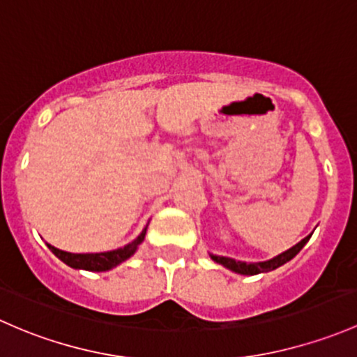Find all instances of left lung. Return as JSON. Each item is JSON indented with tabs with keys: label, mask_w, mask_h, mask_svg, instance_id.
Masks as SVG:
<instances>
[{
	"label": "left lung",
	"mask_w": 357,
	"mask_h": 357,
	"mask_svg": "<svg viewBox=\"0 0 357 357\" xmlns=\"http://www.w3.org/2000/svg\"><path fill=\"white\" fill-rule=\"evenodd\" d=\"M310 237L311 235H307V237H304L299 244H296L294 248H290L285 252H282V255H278L277 258H273L270 261H263V263H244V261H235L232 258H225V256H215V255H211V259L216 261V263L223 264V266L235 271V273H241V275L264 273V271L275 270V268L282 266V264H285L287 261L292 259L294 256H296L297 252L304 248V244L310 241Z\"/></svg>",
	"instance_id": "left-lung-1"
}]
</instances>
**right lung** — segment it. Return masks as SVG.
Returning <instances> with one entry per match:
<instances>
[{
    "mask_svg": "<svg viewBox=\"0 0 357 357\" xmlns=\"http://www.w3.org/2000/svg\"><path fill=\"white\" fill-rule=\"evenodd\" d=\"M146 229L142 230V234L135 238L132 244L125 245V248L115 249V251L108 252H96V255H73V252L61 251V249H56L54 245L47 244V248L53 251V255L56 258H60L63 263H67L68 266L72 268H80V270H89V271H106L112 270L113 266L120 264L122 261L128 259L135 252L137 245L144 241Z\"/></svg>",
    "mask_w": 357,
    "mask_h": 357,
    "instance_id": "add662e5",
    "label": "right lung"
}]
</instances>
